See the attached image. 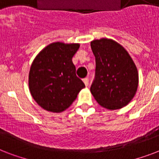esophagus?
Listing matches in <instances>:
<instances>
[{
  "label": "esophagus",
  "instance_id": "esophagus-1",
  "mask_svg": "<svg viewBox=\"0 0 159 159\" xmlns=\"http://www.w3.org/2000/svg\"><path fill=\"white\" fill-rule=\"evenodd\" d=\"M82 81H83V82H84V84L86 85V86H88V83H89V79H88L87 77H85V78H83V79H82Z\"/></svg>",
  "mask_w": 159,
  "mask_h": 159
}]
</instances>
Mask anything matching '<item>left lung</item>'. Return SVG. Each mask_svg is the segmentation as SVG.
<instances>
[{
    "label": "left lung",
    "mask_w": 159,
    "mask_h": 159,
    "mask_svg": "<svg viewBox=\"0 0 159 159\" xmlns=\"http://www.w3.org/2000/svg\"><path fill=\"white\" fill-rule=\"evenodd\" d=\"M91 47L96 57L92 94L104 108H122L133 99L138 88L135 64L128 52L112 39L93 40Z\"/></svg>",
    "instance_id": "8db88e82"
}]
</instances>
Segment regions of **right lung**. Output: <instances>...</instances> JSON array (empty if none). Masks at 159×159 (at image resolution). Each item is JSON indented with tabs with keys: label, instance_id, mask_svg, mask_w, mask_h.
Segmentation results:
<instances>
[{
	"label": "right lung",
	"instance_id": "right-lung-1",
	"mask_svg": "<svg viewBox=\"0 0 159 159\" xmlns=\"http://www.w3.org/2000/svg\"><path fill=\"white\" fill-rule=\"evenodd\" d=\"M78 43H53L34 58L29 74L32 97L39 106L51 112H62L77 98L85 84L76 75L72 57Z\"/></svg>",
	"mask_w": 159,
	"mask_h": 159
}]
</instances>
